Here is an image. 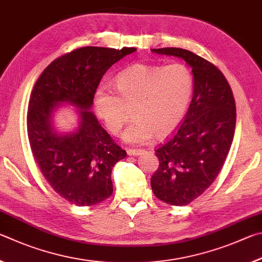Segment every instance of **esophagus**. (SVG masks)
Returning <instances> with one entry per match:
<instances>
[{"label":"esophagus","mask_w":262,"mask_h":262,"mask_svg":"<svg viewBox=\"0 0 262 262\" xmlns=\"http://www.w3.org/2000/svg\"><path fill=\"white\" fill-rule=\"evenodd\" d=\"M127 155H130V157H137V155H140L143 154L145 150L144 149H127Z\"/></svg>","instance_id":"1"}]
</instances>
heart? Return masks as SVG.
Here are the masks:
<instances>
[{
  "mask_svg": "<svg viewBox=\"0 0 262 262\" xmlns=\"http://www.w3.org/2000/svg\"><path fill=\"white\" fill-rule=\"evenodd\" d=\"M193 75L183 63L169 66L136 64L115 79L117 93L109 86L98 87L95 110L110 134L118 135L134 113V123L124 132L130 144L163 139L180 125L193 92Z\"/></svg>",
  "mask_w": 262,
  "mask_h": 262,
  "instance_id": "b5f03b06",
  "label": "heart"
}]
</instances>
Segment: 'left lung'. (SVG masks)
<instances>
[{
	"instance_id": "1",
	"label": "left lung",
	"mask_w": 262,
	"mask_h": 262,
	"mask_svg": "<svg viewBox=\"0 0 262 262\" xmlns=\"http://www.w3.org/2000/svg\"><path fill=\"white\" fill-rule=\"evenodd\" d=\"M152 52L176 56L193 73V96L180 127L155 154L159 168L150 178L158 199L185 206L198 198L217 177L235 135L236 103L226 77L213 63L182 48Z\"/></svg>"
}]
</instances>
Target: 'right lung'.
I'll use <instances>...</instances> for the list:
<instances>
[{"mask_svg":"<svg viewBox=\"0 0 262 262\" xmlns=\"http://www.w3.org/2000/svg\"><path fill=\"white\" fill-rule=\"evenodd\" d=\"M136 50L77 48L54 59L33 87L27 110L32 153L46 181L69 203L93 206L113 193V167L126 152L100 125L91 108L108 69ZM61 102L80 108V126L68 135L52 127V113Z\"/></svg>","mask_w":262,"mask_h":262,"instance_id":"1","label":"right lung"}]
</instances>
